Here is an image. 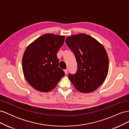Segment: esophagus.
<instances>
[{"mask_svg": "<svg viewBox=\"0 0 129 129\" xmlns=\"http://www.w3.org/2000/svg\"><path fill=\"white\" fill-rule=\"evenodd\" d=\"M64 73H65L66 75H67L68 73V69H64Z\"/></svg>", "mask_w": 129, "mask_h": 129, "instance_id": "obj_1", "label": "esophagus"}]
</instances>
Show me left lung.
<instances>
[{
  "label": "left lung",
  "mask_w": 129,
  "mask_h": 129,
  "mask_svg": "<svg viewBox=\"0 0 129 129\" xmlns=\"http://www.w3.org/2000/svg\"><path fill=\"white\" fill-rule=\"evenodd\" d=\"M66 43L75 56L77 72L69 79L78 91L89 93L102 84L107 76L109 58L106 50L95 39L81 33L66 39Z\"/></svg>",
  "instance_id": "left-lung-1"
}]
</instances>
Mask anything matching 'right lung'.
Returning <instances> with one entry per match:
<instances>
[{
	"label": "right lung",
	"instance_id": "right-lung-1",
	"mask_svg": "<svg viewBox=\"0 0 129 129\" xmlns=\"http://www.w3.org/2000/svg\"><path fill=\"white\" fill-rule=\"evenodd\" d=\"M64 38L63 36L45 34L26 48L22 60L23 73L28 83L37 90H52L65 75L58 67L56 56Z\"/></svg>",
	"mask_w": 129,
	"mask_h": 129
}]
</instances>
